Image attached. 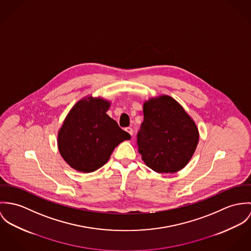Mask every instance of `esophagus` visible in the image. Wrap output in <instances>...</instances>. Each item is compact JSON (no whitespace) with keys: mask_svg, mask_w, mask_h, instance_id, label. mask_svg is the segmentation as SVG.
Wrapping results in <instances>:
<instances>
[{"mask_svg":"<svg viewBox=\"0 0 251 251\" xmlns=\"http://www.w3.org/2000/svg\"><path fill=\"white\" fill-rule=\"evenodd\" d=\"M125 131L126 132H128L131 136H133V133H134V131H133V129L131 128V127H127V128H125Z\"/></svg>","mask_w":251,"mask_h":251,"instance_id":"obj_1","label":"esophagus"}]
</instances>
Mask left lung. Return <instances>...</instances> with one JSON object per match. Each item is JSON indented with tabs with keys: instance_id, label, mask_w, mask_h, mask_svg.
I'll return each instance as SVG.
<instances>
[{
	"instance_id": "1",
	"label": "left lung",
	"mask_w": 251,
	"mask_h": 251,
	"mask_svg": "<svg viewBox=\"0 0 251 251\" xmlns=\"http://www.w3.org/2000/svg\"><path fill=\"white\" fill-rule=\"evenodd\" d=\"M143 122L137 135L141 159L156 172L174 173L195 153L199 134L194 120L170 96L143 105Z\"/></svg>"
}]
</instances>
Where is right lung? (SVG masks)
Instances as JSON below:
<instances>
[{
    "label": "right lung",
    "mask_w": 251,
    "mask_h": 251,
    "mask_svg": "<svg viewBox=\"0 0 251 251\" xmlns=\"http://www.w3.org/2000/svg\"><path fill=\"white\" fill-rule=\"evenodd\" d=\"M109 107V102L89 97L78 102L66 116L57 145L62 158L76 170H97L108 162L120 142L131 139L106 113Z\"/></svg>",
    "instance_id": "add662e5"
}]
</instances>
